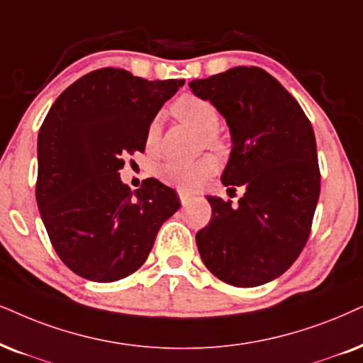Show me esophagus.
I'll use <instances>...</instances> for the list:
<instances>
[{"label": "esophagus", "instance_id": "1", "mask_svg": "<svg viewBox=\"0 0 363 363\" xmlns=\"http://www.w3.org/2000/svg\"><path fill=\"white\" fill-rule=\"evenodd\" d=\"M179 194V199H181V204L182 206H187L192 201V194H189V192H186V191H179L177 192Z\"/></svg>", "mask_w": 363, "mask_h": 363}]
</instances>
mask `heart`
<instances>
[{
	"instance_id": "b5f03b06",
	"label": "heart",
	"mask_w": 363,
	"mask_h": 363,
	"mask_svg": "<svg viewBox=\"0 0 363 363\" xmlns=\"http://www.w3.org/2000/svg\"><path fill=\"white\" fill-rule=\"evenodd\" d=\"M174 116L181 121L191 123L197 130L203 132L206 145L218 154H226V140L218 134L219 127V110L208 99L197 95L186 94L172 104ZM159 140V121L154 118L149 123L145 132V147L154 150ZM216 171V162L213 157L206 155L197 160H166L157 167V176L160 181L167 184L181 187V189H196Z\"/></svg>"
}]
</instances>
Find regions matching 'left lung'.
<instances>
[{"instance_id":"1","label":"left lung","mask_w":363,"mask_h":363,"mask_svg":"<svg viewBox=\"0 0 363 363\" xmlns=\"http://www.w3.org/2000/svg\"><path fill=\"white\" fill-rule=\"evenodd\" d=\"M189 86L218 107L233 150L221 181L245 187L236 206L208 196L213 216L197 231L201 258L233 286L272 281L308 241L320 197L313 127L295 97L258 67H235Z\"/></svg>"}]
</instances>
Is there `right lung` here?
Wrapping results in <instances>:
<instances>
[{
	"instance_id": "right-lung-1",
	"label": "right lung",
	"mask_w": 363,
	"mask_h": 363,
	"mask_svg": "<svg viewBox=\"0 0 363 363\" xmlns=\"http://www.w3.org/2000/svg\"><path fill=\"white\" fill-rule=\"evenodd\" d=\"M182 85L100 68L73 82L41 123L36 203L55 251L79 277L110 283L137 272L181 208L157 179L132 191L118 171L125 155L144 152L149 123Z\"/></svg>"
}]
</instances>
